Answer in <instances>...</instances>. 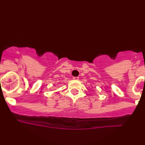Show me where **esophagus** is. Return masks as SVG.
<instances>
[{"mask_svg": "<svg viewBox=\"0 0 145 145\" xmlns=\"http://www.w3.org/2000/svg\"><path fill=\"white\" fill-rule=\"evenodd\" d=\"M73 79H74V80H78V79H79V78H78V77H74V78H73Z\"/></svg>", "mask_w": 145, "mask_h": 145, "instance_id": "esophagus-1", "label": "esophagus"}]
</instances>
